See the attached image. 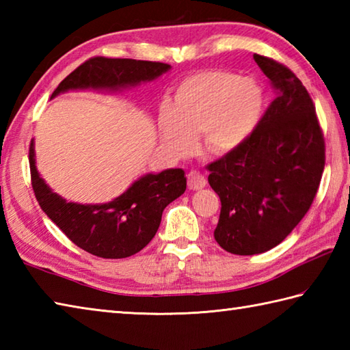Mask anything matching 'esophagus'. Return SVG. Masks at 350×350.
<instances>
[{"label":"esophagus","instance_id":"esophagus-1","mask_svg":"<svg viewBox=\"0 0 350 350\" xmlns=\"http://www.w3.org/2000/svg\"><path fill=\"white\" fill-rule=\"evenodd\" d=\"M206 187V177L200 171L191 170L188 173V188L189 189H202Z\"/></svg>","mask_w":350,"mask_h":350}]
</instances>
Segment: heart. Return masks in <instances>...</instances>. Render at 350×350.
Listing matches in <instances>:
<instances>
[{
	"label": "heart",
	"mask_w": 350,
	"mask_h": 350,
	"mask_svg": "<svg viewBox=\"0 0 350 350\" xmlns=\"http://www.w3.org/2000/svg\"><path fill=\"white\" fill-rule=\"evenodd\" d=\"M264 106L265 94L256 80L220 70L196 72L177 86L174 105L161 103V138L179 157L194 152L197 133L208 152L229 153L255 130Z\"/></svg>",
	"instance_id": "obj_1"
}]
</instances>
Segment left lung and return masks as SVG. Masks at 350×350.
<instances>
[{"instance_id":"left-lung-1","label":"left lung","mask_w":350,"mask_h":350,"mask_svg":"<svg viewBox=\"0 0 350 350\" xmlns=\"http://www.w3.org/2000/svg\"><path fill=\"white\" fill-rule=\"evenodd\" d=\"M278 97L238 148L208 165L221 211L215 241L234 255H258L291 234L311 208L325 168L316 106L294 72L253 56Z\"/></svg>"}]
</instances>
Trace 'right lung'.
<instances>
[{"label": "right lung", "mask_w": 350, "mask_h": 350, "mask_svg": "<svg viewBox=\"0 0 350 350\" xmlns=\"http://www.w3.org/2000/svg\"><path fill=\"white\" fill-rule=\"evenodd\" d=\"M170 68L161 62L92 57L62 80L51 98L75 89L120 91L152 81ZM29 161L31 187L40 208L77 247L98 258L120 259L142 250L159 229L163 209L187 189L185 171L170 168L139 177L112 202L80 204L53 193L39 176L33 141Z\"/></svg>", "instance_id": "obj_1"}]
</instances>
